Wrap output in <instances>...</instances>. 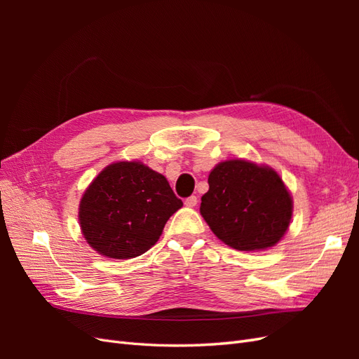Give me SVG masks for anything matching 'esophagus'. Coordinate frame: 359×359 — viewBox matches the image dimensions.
<instances>
[{
	"label": "esophagus",
	"mask_w": 359,
	"mask_h": 359,
	"mask_svg": "<svg viewBox=\"0 0 359 359\" xmlns=\"http://www.w3.org/2000/svg\"><path fill=\"white\" fill-rule=\"evenodd\" d=\"M184 203H186L187 206H190V208H193V206H196V203H198V198L196 196H190V198H187L186 201H184Z\"/></svg>",
	"instance_id": "34e87169"
}]
</instances>
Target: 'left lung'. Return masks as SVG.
<instances>
[{
	"label": "left lung",
	"mask_w": 359,
	"mask_h": 359,
	"mask_svg": "<svg viewBox=\"0 0 359 359\" xmlns=\"http://www.w3.org/2000/svg\"><path fill=\"white\" fill-rule=\"evenodd\" d=\"M201 214L232 248L257 252L276 245L292 219V198L278 173L245 160H227L208 177Z\"/></svg>",
	"instance_id": "left-lung-1"
}]
</instances>
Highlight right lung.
Wrapping results in <instances>:
<instances>
[{"label": "right lung", "instance_id": "1", "mask_svg": "<svg viewBox=\"0 0 359 359\" xmlns=\"http://www.w3.org/2000/svg\"><path fill=\"white\" fill-rule=\"evenodd\" d=\"M182 206L161 173L137 161H118L99 173L79 205L81 229L95 252L132 259L153 247Z\"/></svg>", "mask_w": 359, "mask_h": 359}]
</instances>
